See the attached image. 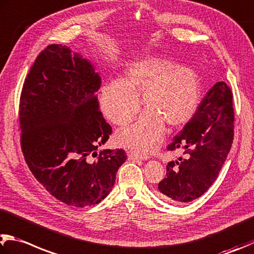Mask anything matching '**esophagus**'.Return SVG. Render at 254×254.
I'll list each match as a JSON object with an SVG mask.
<instances>
[{
  "label": "esophagus",
  "mask_w": 254,
  "mask_h": 254,
  "mask_svg": "<svg viewBox=\"0 0 254 254\" xmlns=\"http://www.w3.org/2000/svg\"><path fill=\"white\" fill-rule=\"evenodd\" d=\"M127 158H128V160L135 161V160H146L147 156L144 154L137 153V152L133 151V150H130V151H127Z\"/></svg>",
  "instance_id": "esophagus-1"
}]
</instances>
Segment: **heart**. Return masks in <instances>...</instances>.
Listing matches in <instances>:
<instances>
[{
	"label": "heart",
	"mask_w": 254,
	"mask_h": 254,
	"mask_svg": "<svg viewBox=\"0 0 254 254\" xmlns=\"http://www.w3.org/2000/svg\"><path fill=\"white\" fill-rule=\"evenodd\" d=\"M147 109L134 126L119 132L124 145L147 151L159 142L164 123L180 127L196 111L200 100V82L188 66L173 65L161 57H142L126 68L123 80H113L101 90L100 105L103 114L115 126L131 123L139 113V96Z\"/></svg>",
	"instance_id": "1"
}]
</instances>
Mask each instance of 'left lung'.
<instances>
[{"mask_svg": "<svg viewBox=\"0 0 254 254\" xmlns=\"http://www.w3.org/2000/svg\"><path fill=\"white\" fill-rule=\"evenodd\" d=\"M233 95L224 82L207 92L168 151L182 155L169 162L159 183L160 196L172 203H187L207 191L219 175L234 135Z\"/></svg>", "mask_w": 254, "mask_h": 254, "instance_id": "left-lung-1", "label": "left lung"}]
</instances>
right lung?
<instances>
[{"label": "right lung", "mask_w": 254, "mask_h": 254, "mask_svg": "<svg viewBox=\"0 0 254 254\" xmlns=\"http://www.w3.org/2000/svg\"><path fill=\"white\" fill-rule=\"evenodd\" d=\"M101 77L61 44L41 51L22 87L21 149L35 179L54 197L77 207L100 203L112 190L123 149L96 153L112 134L96 92Z\"/></svg>", "instance_id": "add662e5"}]
</instances>
